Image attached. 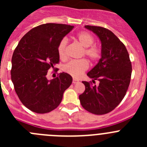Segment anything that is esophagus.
<instances>
[{
    "label": "esophagus",
    "instance_id": "1",
    "mask_svg": "<svg viewBox=\"0 0 147 147\" xmlns=\"http://www.w3.org/2000/svg\"><path fill=\"white\" fill-rule=\"evenodd\" d=\"M77 82H79V80L74 78V79H73V83H74V84H76V83H77Z\"/></svg>",
    "mask_w": 147,
    "mask_h": 147
}]
</instances>
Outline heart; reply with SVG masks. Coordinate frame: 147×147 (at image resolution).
Instances as JSON below:
<instances>
[{"mask_svg": "<svg viewBox=\"0 0 147 147\" xmlns=\"http://www.w3.org/2000/svg\"><path fill=\"white\" fill-rule=\"evenodd\" d=\"M76 39L80 45L84 47L82 55H85L92 62L98 60L101 57V49L93 45L94 38L90 33L87 32H82L76 34ZM67 39L63 38L60 40L58 45V54L62 59H65L67 57ZM89 67L88 61L85 59L71 60L67 62L63 67V71L72 76L73 77L79 78Z\"/></svg>", "mask_w": 147, "mask_h": 147, "instance_id": "obj_1", "label": "heart"}]
</instances>
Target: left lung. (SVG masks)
Instances as JSON below:
<instances>
[{"label":"left lung","instance_id":"left-lung-1","mask_svg":"<svg viewBox=\"0 0 147 147\" xmlns=\"http://www.w3.org/2000/svg\"><path fill=\"white\" fill-rule=\"evenodd\" d=\"M102 43L101 58L87 74L92 82L83 81L85 90L80 95V103L87 111L104 115L117 107L124 98L130 82L132 64L125 45L111 31L100 26H85Z\"/></svg>","mask_w":147,"mask_h":147}]
</instances>
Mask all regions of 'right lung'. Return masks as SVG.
<instances>
[{"mask_svg": "<svg viewBox=\"0 0 147 147\" xmlns=\"http://www.w3.org/2000/svg\"><path fill=\"white\" fill-rule=\"evenodd\" d=\"M74 26L46 23L27 32L14 51L11 79L23 105L37 113H47L59 106L73 79L67 73L49 80L48 71L59 61L58 45Z\"/></svg>", "mask_w": 147, "mask_h": 147, "instance_id": "obj_1", "label": "right lung"}]
</instances>
